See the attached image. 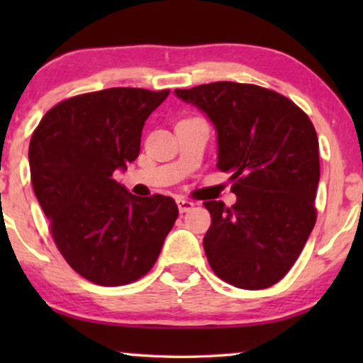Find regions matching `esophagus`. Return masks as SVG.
<instances>
[{
  "label": "esophagus",
  "instance_id": "1",
  "mask_svg": "<svg viewBox=\"0 0 363 363\" xmlns=\"http://www.w3.org/2000/svg\"><path fill=\"white\" fill-rule=\"evenodd\" d=\"M177 205H178V210H180V213H186V211H190L193 206H195V203L180 198V200H177Z\"/></svg>",
  "mask_w": 363,
  "mask_h": 363
}]
</instances>
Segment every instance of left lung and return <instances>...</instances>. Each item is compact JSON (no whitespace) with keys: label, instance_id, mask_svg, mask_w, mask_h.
I'll use <instances>...</instances> for the list:
<instances>
[{"label":"left lung","instance_id":"obj_1","mask_svg":"<svg viewBox=\"0 0 363 363\" xmlns=\"http://www.w3.org/2000/svg\"><path fill=\"white\" fill-rule=\"evenodd\" d=\"M175 94L213 122L216 167L235 182V205L205 201L208 262L228 284L266 289L287 274L315 225V128L294 102L255 84L221 81Z\"/></svg>","mask_w":363,"mask_h":363}]
</instances>
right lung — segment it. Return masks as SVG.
Returning <instances> with one entry per match:
<instances>
[{"label": "right lung", "mask_w": 363, "mask_h": 363, "mask_svg": "<svg viewBox=\"0 0 363 363\" xmlns=\"http://www.w3.org/2000/svg\"><path fill=\"white\" fill-rule=\"evenodd\" d=\"M170 91L112 87L59 102L29 142L39 205L64 259L99 286L140 279L175 225L170 196H135L113 180L140 152L142 128Z\"/></svg>", "instance_id": "right-lung-1"}]
</instances>
